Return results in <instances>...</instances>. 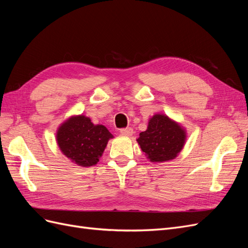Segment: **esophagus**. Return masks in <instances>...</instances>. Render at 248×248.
Instances as JSON below:
<instances>
[{"label":"esophagus","instance_id":"34e87169","mask_svg":"<svg viewBox=\"0 0 248 248\" xmlns=\"http://www.w3.org/2000/svg\"><path fill=\"white\" fill-rule=\"evenodd\" d=\"M120 132H121V134H123V136L130 137L133 134V129L130 128V127H127V128H122L121 130H120Z\"/></svg>","mask_w":248,"mask_h":248}]
</instances>
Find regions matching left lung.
<instances>
[{"instance_id": "obj_1", "label": "left lung", "mask_w": 248, "mask_h": 248, "mask_svg": "<svg viewBox=\"0 0 248 248\" xmlns=\"http://www.w3.org/2000/svg\"><path fill=\"white\" fill-rule=\"evenodd\" d=\"M147 158L155 163L175 159L186 140L183 126L163 114H155L149 119L147 130L137 140Z\"/></svg>"}]
</instances>
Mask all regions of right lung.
Returning a JSON list of instances; mask_svg holds the SVG:
<instances>
[{
	"label": "right lung",
	"instance_id": "add662e5",
	"mask_svg": "<svg viewBox=\"0 0 248 248\" xmlns=\"http://www.w3.org/2000/svg\"><path fill=\"white\" fill-rule=\"evenodd\" d=\"M114 136L106 126L94 125L84 115L71 116L59 126L56 139L61 152L79 167H93L99 161Z\"/></svg>",
	"mask_w": 248,
	"mask_h": 248
}]
</instances>
